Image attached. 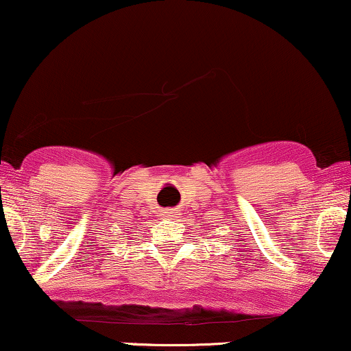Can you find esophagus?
<instances>
[{
	"mask_svg": "<svg viewBox=\"0 0 351 351\" xmlns=\"http://www.w3.org/2000/svg\"><path fill=\"white\" fill-rule=\"evenodd\" d=\"M176 213H177V210L167 208V210H162L161 216H162V218H172V216H176Z\"/></svg>",
	"mask_w": 351,
	"mask_h": 351,
	"instance_id": "obj_1",
	"label": "esophagus"
}]
</instances>
